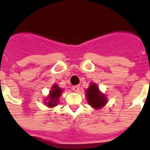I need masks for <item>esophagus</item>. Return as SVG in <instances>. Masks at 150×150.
Listing matches in <instances>:
<instances>
[{
  "instance_id": "esophagus-1",
  "label": "esophagus",
  "mask_w": 150,
  "mask_h": 150,
  "mask_svg": "<svg viewBox=\"0 0 150 150\" xmlns=\"http://www.w3.org/2000/svg\"><path fill=\"white\" fill-rule=\"evenodd\" d=\"M72 89L74 90V92H79V90H80V86H74L72 87Z\"/></svg>"
}]
</instances>
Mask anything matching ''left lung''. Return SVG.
Listing matches in <instances>:
<instances>
[{
	"label": "left lung",
	"instance_id": "8db88e82",
	"mask_svg": "<svg viewBox=\"0 0 150 150\" xmlns=\"http://www.w3.org/2000/svg\"><path fill=\"white\" fill-rule=\"evenodd\" d=\"M86 97L87 103L95 110H99L107 103V97L99 89L97 84L90 83L89 87L86 90Z\"/></svg>",
	"mask_w": 150,
	"mask_h": 150
}]
</instances>
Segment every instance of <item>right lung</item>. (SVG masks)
<instances>
[{
    "mask_svg": "<svg viewBox=\"0 0 150 150\" xmlns=\"http://www.w3.org/2000/svg\"><path fill=\"white\" fill-rule=\"evenodd\" d=\"M63 92H64V90L60 88V86H58V84H54L50 89L48 96H46L44 100V104L50 108L55 107L59 103L60 98Z\"/></svg>",
    "mask_w": 150,
    "mask_h": 150,
    "instance_id": "obj_1",
    "label": "right lung"
}]
</instances>
